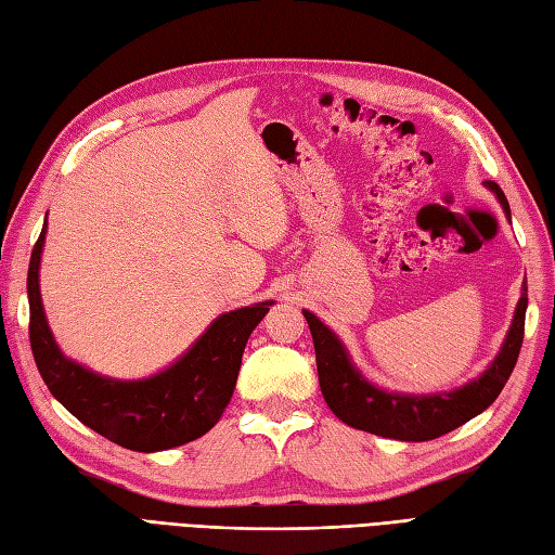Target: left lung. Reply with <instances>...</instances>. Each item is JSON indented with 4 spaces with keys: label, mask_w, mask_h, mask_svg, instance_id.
Masks as SVG:
<instances>
[{
    "label": "left lung",
    "mask_w": 555,
    "mask_h": 555,
    "mask_svg": "<svg viewBox=\"0 0 555 555\" xmlns=\"http://www.w3.org/2000/svg\"><path fill=\"white\" fill-rule=\"evenodd\" d=\"M486 184L500 198L504 212L511 218V208L500 184L492 180ZM525 309H528V283L522 281V295L516 305L514 321H511L504 345L488 365V371H482L478 379H472L460 389L429 396L393 393L371 385L351 363L345 345L328 325H323L307 309L302 314L309 323L311 337H314L321 393L335 417L353 429L417 443V440H431L457 429L494 403L518 361L525 333Z\"/></svg>",
    "instance_id": "left-lung-1"
}]
</instances>
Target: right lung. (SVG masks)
<instances>
[{
  "label": "right lung",
  "mask_w": 555,
  "mask_h": 555,
  "mask_svg": "<svg viewBox=\"0 0 555 555\" xmlns=\"http://www.w3.org/2000/svg\"><path fill=\"white\" fill-rule=\"evenodd\" d=\"M47 222L27 269L30 347L55 401L89 429L135 452L178 448L218 424L230 403L250 333L274 302L218 317L173 365L147 379H112L67 359L55 345L39 293V260Z\"/></svg>",
  "instance_id": "right-lung-1"
}]
</instances>
